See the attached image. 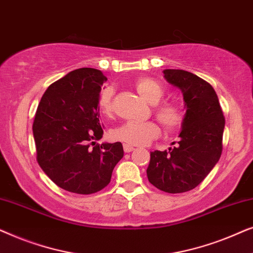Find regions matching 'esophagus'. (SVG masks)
Here are the masks:
<instances>
[{"label": "esophagus", "instance_id": "obj_1", "mask_svg": "<svg viewBox=\"0 0 253 253\" xmlns=\"http://www.w3.org/2000/svg\"><path fill=\"white\" fill-rule=\"evenodd\" d=\"M123 150L126 153H130V152H132L134 150V147L132 145H129V144H123Z\"/></svg>", "mask_w": 253, "mask_h": 253}]
</instances>
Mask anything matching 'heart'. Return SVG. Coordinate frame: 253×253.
<instances>
[{"instance_id": "1", "label": "heart", "mask_w": 253, "mask_h": 253, "mask_svg": "<svg viewBox=\"0 0 253 253\" xmlns=\"http://www.w3.org/2000/svg\"><path fill=\"white\" fill-rule=\"evenodd\" d=\"M136 91L150 103H158L165 94V89L160 83L150 77H139L133 82ZM115 89L106 86L99 93L98 106L102 114L109 115L113 112V100ZM154 114L162 126L167 130H176L183 124L184 115L176 103L161 102L155 105ZM160 134V127L155 122H129L123 123L113 130L114 139L129 145H146Z\"/></svg>"}]
</instances>
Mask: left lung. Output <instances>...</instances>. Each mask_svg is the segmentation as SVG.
Returning a JSON list of instances; mask_svg holds the SVG:
<instances>
[{"instance_id": "left-lung-1", "label": "left lung", "mask_w": 253, "mask_h": 253, "mask_svg": "<svg viewBox=\"0 0 253 253\" xmlns=\"http://www.w3.org/2000/svg\"><path fill=\"white\" fill-rule=\"evenodd\" d=\"M164 75L169 84L181 89L186 112L177 145L169 151L151 152L146 172L155 188L182 193L198 186L219 161L224 117L216 93L206 81L176 69H166Z\"/></svg>"}]
</instances>
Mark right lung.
Here are the masks:
<instances>
[{
	"instance_id": "1",
	"label": "right lung",
	"mask_w": 253,
	"mask_h": 253,
	"mask_svg": "<svg viewBox=\"0 0 253 253\" xmlns=\"http://www.w3.org/2000/svg\"><path fill=\"white\" fill-rule=\"evenodd\" d=\"M106 81L96 69L69 72L48 86L34 116L38 164L69 192L91 195L102 190L123 158L120 141L95 144L103 134L98 98Z\"/></svg>"
}]
</instances>
